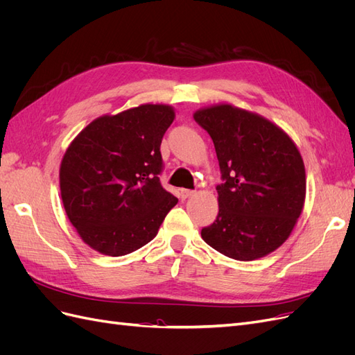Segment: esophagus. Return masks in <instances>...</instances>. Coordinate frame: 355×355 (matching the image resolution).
<instances>
[{
  "mask_svg": "<svg viewBox=\"0 0 355 355\" xmlns=\"http://www.w3.org/2000/svg\"><path fill=\"white\" fill-rule=\"evenodd\" d=\"M196 194V191H192V189H180V198L182 200H187V198H189V197H192Z\"/></svg>",
  "mask_w": 355,
  "mask_h": 355,
  "instance_id": "esophagus-1",
  "label": "esophagus"
}]
</instances>
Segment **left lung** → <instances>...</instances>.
<instances>
[{
    "label": "left lung",
    "mask_w": 355,
    "mask_h": 355,
    "mask_svg": "<svg viewBox=\"0 0 355 355\" xmlns=\"http://www.w3.org/2000/svg\"><path fill=\"white\" fill-rule=\"evenodd\" d=\"M194 120L216 149L223 184L219 213L201 237L237 261H254L292 234L305 202L304 159L290 136L266 118L230 103L198 110Z\"/></svg>",
    "instance_id": "obj_1"
}]
</instances>
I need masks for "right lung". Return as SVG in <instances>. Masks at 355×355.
<instances>
[{
	"instance_id": "obj_1",
	"label": "right lung",
	"mask_w": 355,
	"mask_h": 355,
	"mask_svg": "<svg viewBox=\"0 0 355 355\" xmlns=\"http://www.w3.org/2000/svg\"><path fill=\"white\" fill-rule=\"evenodd\" d=\"M175 120L168 105L145 103L96 118L60 163L67 216L93 250L124 256L151 241L178 204L159 184V146Z\"/></svg>"
}]
</instances>
